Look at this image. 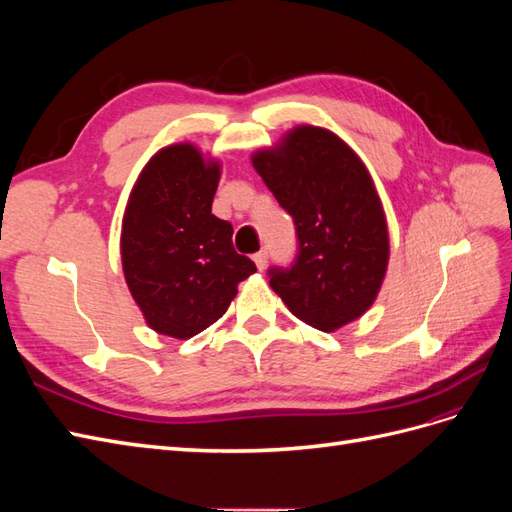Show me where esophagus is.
Returning a JSON list of instances; mask_svg holds the SVG:
<instances>
[{
    "label": "esophagus",
    "instance_id": "34e87169",
    "mask_svg": "<svg viewBox=\"0 0 512 512\" xmlns=\"http://www.w3.org/2000/svg\"><path fill=\"white\" fill-rule=\"evenodd\" d=\"M254 262H256V267L262 271V269H265L267 267V250H260V252H256L254 256Z\"/></svg>",
    "mask_w": 512,
    "mask_h": 512
}]
</instances>
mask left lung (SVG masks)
Segmentation results:
<instances>
[{"label":"left lung","mask_w":512,"mask_h":512,"mask_svg":"<svg viewBox=\"0 0 512 512\" xmlns=\"http://www.w3.org/2000/svg\"><path fill=\"white\" fill-rule=\"evenodd\" d=\"M252 162L297 230V256L267 271L271 288L320 331L365 314L384 280L389 232L363 162L342 138L314 126L292 130Z\"/></svg>","instance_id":"8db88e82"}]
</instances>
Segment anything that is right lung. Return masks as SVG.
<instances>
[{
	"instance_id": "right-lung-1",
	"label": "right lung",
	"mask_w": 512,
	"mask_h": 512,
	"mask_svg": "<svg viewBox=\"0 0 512 512\" xmlns=\"http://www.w3.org/2000/svg\"><path fill=\"white\" fill-rule=\"evenodd\" d=\"M220 164L192 145L158 151L130 194L121 262L134 301L153 331L188 339L222 318L237 284L256 271L232 247V224L211 203Z\"/></svg>"
}]
</instances>
